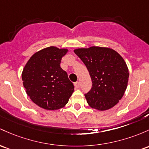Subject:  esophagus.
I'll use <instances>...</instances> for the list:
<instances>
[{"mask_svg":"<svg viewBox=\"0 0 149 149\" xmlns=\"http://www.w3.org/2000/svg\"><path fill=\"white\" fill-rule=\"evenodd\" d=\"M74 86L76 88H79L80 87V83L79 81H76V83H74Z\"/></svg>","mask_w":149,"mask_h":149,"instance_id":"1","label":"esophagus"}]
</instances>
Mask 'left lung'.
<instances>
[{
	"label": "left lung",
	"mask_w": 149,
	"mask_h": 149,
	"mask_svg": "<svg viewBox=\"0 0 149 149\" xmlns=\"http://www.w3.org/2000/svg\"><path fill=\"white\" fill-rule=\"evenodd\" d=\"M75 54L87 67L92 88L85 94L92 108L107 110L117 104L125 94L129 70L125 60L117 52L107 47L77 49Z\"/></svg>",
	"instance_id": "8db88e82"
}]
</instances>
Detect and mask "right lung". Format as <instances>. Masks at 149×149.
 Returning a JSON list of instances; mask_svg holds the SVG:
<instances>
[{
	"label": "right lung",
	"mask_w": 149,
	"mask_h": 149,
	"mask_svg": "<svg viewBox=\"0 0 149 149\" xmlns=\"http://www.w3.org/2000/svg\"><path fill=\"white\" fill-rule=\"evenodd\" d=\"M66 49L49 47L36 52L22 73L23 86L34 103L45 109L64 107L74 90L67 73L60 66Z\"/></svg>",
	"instance_id": "right-lung-1"
}]
</instances>
